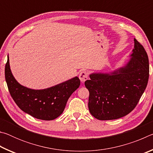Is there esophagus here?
I'll use <instances>...</instances> for the list:
<instances>
[{
	"label": "esophagus",
	"instance_id": "obj_1",
	"mask_svg": "<svg viewBox=\"0 0 153 153\" xmlns=\"http://www.w3.org/2000/svg\"><path fill=\"white\" fill-rule=\"evenodd\" d=\"M88 76V72L86 71H82L80 72L79 75V78L81 82L84 83L86 80H87Z\"/></svg>",
	"mask_w": 153,
	"mask_h": 153
}]
</instances>
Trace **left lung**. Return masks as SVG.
Here are the masks:
<instances>
[{
  "instance_id": "left-lung-1",
  "label": "left lung",
  "mask_w": 153,
  "mask_h": 153,
  "mask_svg": "<svg viewBox=\"0 0 153 153\" xmlns=\"http://www.w3.org/2000/svg\"><path fill=\"white\" fill-rule=\"evenodd\" d=\"M131 59L125 66L110 74L94 73L85 86L90 95L88 108L99 120H112L129 114L138 104L149 77L147 53L134 38Z\"/></svg>"
}]
</instances>
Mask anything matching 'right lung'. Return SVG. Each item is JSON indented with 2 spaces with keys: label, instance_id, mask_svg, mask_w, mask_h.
Instances as JSON below:
<instances>
[{
  "label": "right lung",
  "instance_id": "1",
  "mask_svg": "<svg viewBox=\"0 0 153 153\" xmlns=\"http://www.w3.org/2000/svg\"><path fill=\"white\" fill-rule=\"evenodd\" d=\"M4 74L10 94L18 107L32 117L46 121L53 120L61 115L69 98L80 85L79 79L75 77L46 89L27 88L19 84L13 76L9 56Z\"/></svg>",
  "mask_w": 153,
  "mask_h": 153
}]
</instances>
